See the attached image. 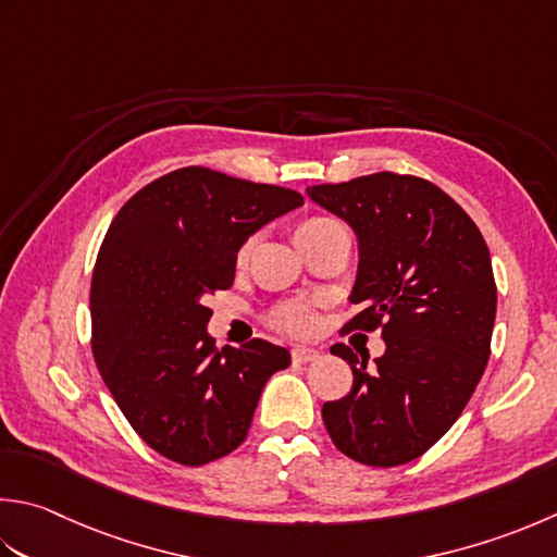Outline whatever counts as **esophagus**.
I'll list each match as a JSON object with an SVG mask.
<instances>
[{
    "label": "esophagus",
    "instance_id": "obj_1",
    "mask_svg": "<svg viewBox=\"0 0 557 557\" xmlns=\"http://www.w3.org/2000/svg\"><path fill=\"white\" fill-rule=\"evenodd\" d=\"M321 352L315 350V347H307V345H297L292 350V359L294 362H301V364H307V362H313L315 357H319Z\"/></svg>",
    "mask_w": 557,
    "mask_h": 557
}]
</instances>
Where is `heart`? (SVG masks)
Returning a JSON list of instances; mask_svg holds the SVG:
<instances>
[{
  "instance_id": "b5f03b06",
  "label": "heart",
  "mask_w": 557,
  "mask_h": 557,
  "mask_svg": "<svg viewBox=\"0 0 557 557\" xmlns=\"http://www.w3.org/2000/svg\"><path fill=\"white\" fill-rule=\"evenodd\" d=\"M325 224H333L331 220H323V216H311V220H304L297 226H294V242H299L301 236H307L313 228H321ZM248 250L250 244H246L242 250H238V263H244L248 258ZM275 325L280 331L292 333V335H307L313 331L315 325V309L307 301H294L287 304V307H282L275 313Z\"/></svg>"
}]
</instances>
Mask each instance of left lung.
<instances>
[{
    "instance_id": "left-lung-1",
    "label": "left lung",
    "mask_w": 557,
    "mask_h": 557,
    "mask_svg": "<svg viewBox=\"0 0 557 557\" xmlns=\"http://www.w3.org/2000/svg\"><path fill=\"white\" fill-rule=\"evenodd\" d=\"M309 198L352 228L359 313L343 331L381 329L386 352L347 345L352 391L325 403L333 444L350 459L391 468L418 459L459 420L481 381L493 337L497 287L483 234L430 181L372 173L311 185Z\"/></svg>"
}]
</instances>
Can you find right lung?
<instances>
[{"mask_svg": "<svg viewBox=\"0 0 557 557\" xmlns=\"http://www.w3.org/2000/svg\"><path fill=\"white\" fill-rule=\"evenodd\" d=\"M299 193L220 171H171L135 193L108 228L91 280L94 359L127 422L183 466L246 440L268 379L289 350L268 341L216 350L205 299L228 289L236 253Z\"/></svg>", "mask_w": 557, "mask_h": 557, "instance_id": "obj_1", "label": "right lung"}]
</instances>
